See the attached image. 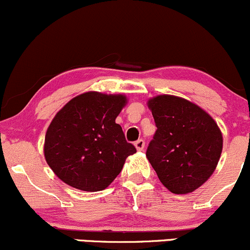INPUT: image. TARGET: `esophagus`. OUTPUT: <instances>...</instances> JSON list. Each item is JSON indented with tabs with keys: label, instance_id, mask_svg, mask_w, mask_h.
<instances>
[{
	"label": "esophagus",
	"instance_id": "esophagus-1",
	"mask_svg": "<svg viewBox=\"0 0 250 250\" xmlns=\"http://www.w3.org/2000/svg\"><path fill=\"white\" fill-rule=\"evenodd\" d=\"M135 146H136L138 151H142L144 146H146V142H144V140H142V138H140V140H137L136 142H135Z\"/></svg>",
	"mask_w": 250,
	"mask_h": 250
}]
</instances>
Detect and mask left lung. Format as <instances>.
I'll return each mask as SVG.
<instances>
[{
  "label": "left lung",
  "mask_w": 250,
  "mask_h": 250,
  "mask_svg": "<svg viewBox=\"0 0 250 250\" xmlns=\"http://www.w3.org/2000/svg\"><path fill=\"white\" fill-rule=\"evenodd\" d=\"M157 130L146 157L167 190L185 194L214 172L222 151V135L214 120L197 104L173 95L150 99Z\"/></svg>",
  "instance_id": "1"
}]
</instances>
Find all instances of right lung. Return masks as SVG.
Here are the masks:
<instances>
[{"instance_id": "add662e5", "label": "right lung", "mask_w": 250, "mask_h": 250, "mask_svg": "<svg viewBox=\"0 0 250 250\" xmlns=\"http://www.w3.org/2000/svg\"><path fill=\"white\" fill-rule=\"evenodd\" d=\"M125 95L83 93L57 113L45 135L44 155L59 179L81 191L107 188L136 148L115 119Z\"/></svg>"}]
</instances>
